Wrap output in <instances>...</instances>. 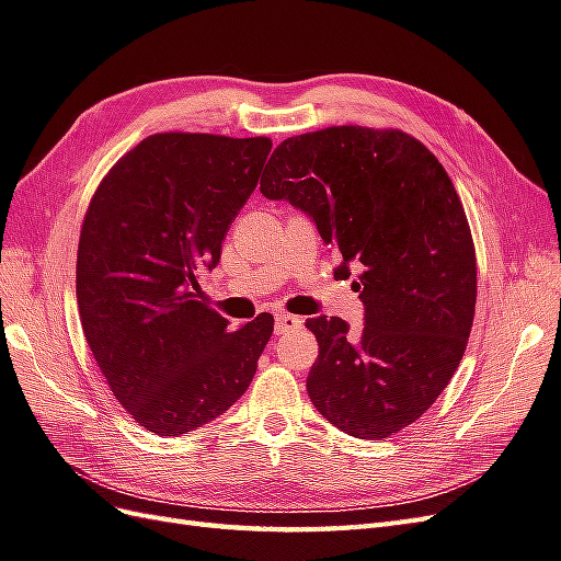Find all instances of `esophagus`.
Segmentation results:
<instances>
[{"instance_id":"34e87169","label":"esophagus","mask_w":561,"mask_h":561,"mask_svg":"<svg viewBox=\"0 0 561 561\" xmlns=\"http://www.w3.org/2000/svg\"><path fill=\"white\" fill-rule=\"evenodd\" d=\"M300 324H304V320L296 318V314L279 312L275 318V332L277 334H289V332H296V329H300Z\"/></svg>"}]
</instances>
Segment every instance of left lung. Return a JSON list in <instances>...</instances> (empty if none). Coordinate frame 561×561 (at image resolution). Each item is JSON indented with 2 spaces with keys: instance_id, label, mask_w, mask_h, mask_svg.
Masks as SVG:
<instances>
[{
  "instance_id": "8db88e82",
  "label": "left lung",
  "mask_w": 561,
  "mask_h": 561,
  "mask_svg": "<svg viewBox=\"0 0 561 561\" xmlns=\"http://www.w3.org/2000/svg\"><path fill=\"white\" fill-rule=\"evenodd\" d=\"M341 253L365 327L312 318L320 343L308 396L348 436L381 440L417 422L462 360L477 306V253L438 158L400 130L327 127L284 139L261 180Z\"/></svg>"
}]
</instances>
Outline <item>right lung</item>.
I'll return each instance as SVG.
<instances>
[{"label": "right lung", "mask_w": 561, "mask_h": 561, "mask_svg": "<svg viewBox=\"0 0 561 561\" xmlns=\"http://www.w3.org/2000/svg\"><path fill=\"white\" fill-rule=\"evenodd\" d=\"M270 149L267 137L151 135L108 170L84 215L82 332L113 396L156 436H182L232 408L272 336L270 312L229 332L198 286Z\"/></svg>", "instance_id": "add662e5"}]
</instances>
